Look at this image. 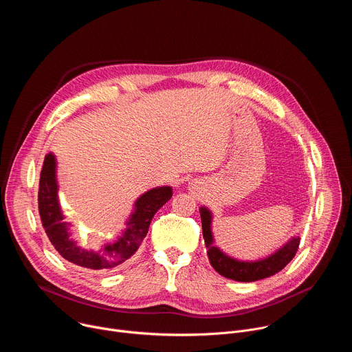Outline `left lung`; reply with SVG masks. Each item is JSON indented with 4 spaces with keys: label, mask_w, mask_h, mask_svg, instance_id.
<instances>
[{
    "label": "left lung",
    "mask_w": 352,
    "mask_h": 352,
    "mask_svg": "<svg viewBox=\"0 0 352 352\" xmlns=\"http://www.w3.org/2000/svg\"><path fill=\"white\" fill-rule=\"evenodd\" d=\"M200 219H202V230L204 238L208 249L209 262L213 269L226 278L241 281V283H250L258 281L266 277H270L280 270H283L295 256L296 249L299 245V235L291 236L283 246H280L276 252L270 254L266 258L258 261H241L235 259L226 252L223 249L216 246L214 235L212 231L213 223V213L209 208L200 206Z\"/></svg>",
    "instance_id": "left-lung-1"
}]
</instances>
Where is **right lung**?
Returning a JSON list of instances; mask_svg holds the SVG:
<instances>
[{
	"instance_id": "right-lung-1",
	"label": "right lung",
	"mask_w": 352,
	"mask_h": 352,
	"mask_svg": "<svg viewBox=\"0 0 352 352\" xmlns=\"http://www.w3.org/2000/svg\"><path fill=\"white\" fill-rule=\"evenodd\" d=\"M173 196V188L156 186L142 193L133 204L129 217L125 220L122 234L100 249H86L72 236V223L65 221L57 179V157L50 152L43 163L38 184V213L45 234L68 262L91 270H109L128 261L140 246L148 231V226L157 210Z\"/></svg>"
}]
</instances>
